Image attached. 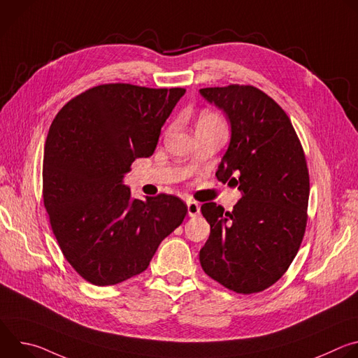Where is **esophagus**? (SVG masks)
Masks as SVG:
<instances>
[{
    "mask_svg": "<svg viewBox=\"0 0 358 358\" xmlns=\"http://www.w3.org/2000/svg\"><path fill=\"white\" fill-rule=\"evenodd\" d=\"M187 210H188V215H189V217H196V215H199V213H201L199 203H196V202H194V201L187 202Z\"/></svg>",
    "mask_w": 358,
    "mask_h": 358,
    "instance_id": "1",
    "label": "esophagus"
}]
</instances>
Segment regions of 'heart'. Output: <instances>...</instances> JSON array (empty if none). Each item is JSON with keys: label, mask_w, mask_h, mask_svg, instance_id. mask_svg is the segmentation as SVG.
I'll return each instance as SVG.
<instances>
[{"label": "heart", "mask_w": 358, "mask_h": 358, "mask_svg": "<svg viewBox=\"0 0 358 358\" xmlns=\"http://www.w3.org/2000/svg\"><path fill=\"white\" fill-rule=\"evenodd\" d=\"M218 124H222V120L221 117L214 113V112H210V110H206L202 112L198 117V122H196V127H207V126H218Z\"/></svg>", "instance_id": "heart-1"}]
</instances>
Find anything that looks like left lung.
I'll return each instance as SVG.
<instances>
[{
	"label": "left lung",
	"mask_w": 358,
	"mask_h": 358,
	"mask_svg": "<svg viewBox=\"0 0 358 358\" xmlns=\"http://www.w3.org/2000/svg\"><path fill=\"white\" fill-rule=\"evenodd\" d=\"M199 93L231 123L215 176L242 192L232 213L215 202L201 207L211 234L199 262L227 289L258 293L283 276L306 231L310 184L304 151L289 116L258 87L229 85Z\"/></svg>",
	"instance_id": "left-lung-1"
}]
</instances>
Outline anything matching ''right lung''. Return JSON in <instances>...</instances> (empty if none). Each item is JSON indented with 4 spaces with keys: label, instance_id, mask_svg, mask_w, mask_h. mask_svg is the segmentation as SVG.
Listing matches in <instances>:
<instances>
[{
    "label": "right lung",
    "instance_id": "obj_1",
    "mask_svg": "<svg viewBox=\"0 0 358 358\" xmlns=\"http://www.w3.org/2000/svg\"><path fill=\"white\" fill-rule=\"evenodd\" d=\"M185 89L130 83L94 86L59 110L45 141L43 206L72 268L96 286L147 269L187 214L173 195L131 198L123 177L156 150Z\"/></svg>",
    "mask_w": 358,
    "mask_h": 358
}]
</instances>
